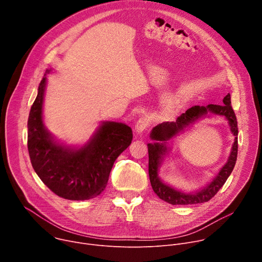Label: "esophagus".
<instances>
[{
	"instance_id": "esophagus-1",
	"label": "esophagus",
	"mask_w": 262,
	"mask_h": 262,
	"mask_svg": "<svg viewBox=\"0 0 262 262\" xmlns=\"http://www.w3.org/2000/svg\"><path fill=\"white\" fill-rule=\"evenodd\" d=\"M147 125H148V121L146 118H140L137 123H136V126H135V130L137 134H142L146 128H147Z\"/></svg>"
}]
</instances>
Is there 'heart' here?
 <instances>
[{
	"mask_svg": "<svg viewBox=\"0 0 262 262\" xmlns=\"http://www.w3.org/2000/svg\"><path fill=\"white\" fill-rule=\"evenodd\" d=\"M178 104H179V99L177 98V99H175V100H174V102L172 103V106H171V111H172V112H174V111H175V110L178 107Z\"/></svg>",
	"mask_w": 262,
	"mask_h": 262,
	"instance_id": "heart-1",
	"label": "heart"
}]
</instances>
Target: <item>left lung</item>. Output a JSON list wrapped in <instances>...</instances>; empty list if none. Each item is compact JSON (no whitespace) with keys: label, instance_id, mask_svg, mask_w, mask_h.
Returning <instances> with one entry per match:
<instances>
[{"label":"left lung","instance_id":"8db88e82","mask_svg":"<svg viewBox=\"0 0 262 262\" xmlns=\"http://www.w3.org/2000/svg\"><path fill=\"white\" fill-rule=\"evenodd\" d=\"M209 114L222 116L229 121L231 131L235 136V142L228 162L216 176L203 188L194 192L186 193L164 183L158 176L159 168L170 152L168 140L183 132L200 119L209 117ZM237 134L238 129L236 116L231 106V97L229 93L224 97L223 105H194L186 110L185 113L181 114L176 121L163 122L154 127L150 133V139L154 142L147 144V146L149 156V179H150L155 193L160 199L172 205H188L209 201L219 192L224 183L226 182L235 166L237 158Z\"/></svg>","mask_w":262,"mask_h":262}]
</instances>
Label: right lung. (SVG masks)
<instances>
[{"label":"right lung","instance_id":"obj_1","mask_svg":"<svg viewBox=\"0 0 262 262\" xmlns=\"http://www.w3.org/2000/svg\"><path fill=\"white\" fill-rule=\"evenodd\" d=\"M47 69L28 119V150L36 174L64 199L88 200L106 186L116 159L130 145L132 128L121 122L102 121L83 145L68 146L57 140L43 123Z\"/></svg>","mask_w":262,"mask_h":262}]
</instances>
